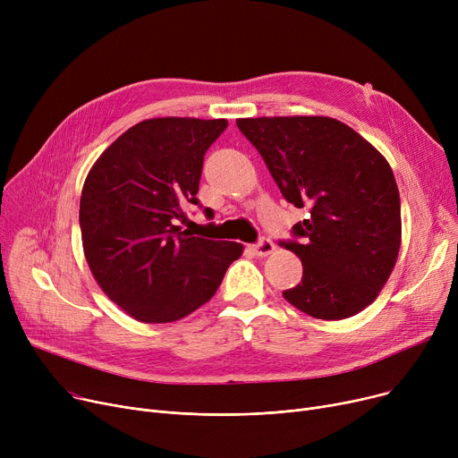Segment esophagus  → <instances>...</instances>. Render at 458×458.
I'll return each mask as SVG.
<instances>
[{
    "label": "esophagus",
    "mask_w": 458,
    "mask_h": 458,
    "mask_svg": "<svg viewBox=\"0 0 458 458\" xmlns=\"http://www.w3.org/2000/svg\"><path fill=\"white\" fill-rule=\"evenodd\" d=\"M252 249V252L256 254V256H269V254H273L275 252V243L271 242V239H266V237H263V239H259V242L256 243V245H252L250 247Z\"/></svg>",
    "instance_id": "obj_1"
}]
</instances>
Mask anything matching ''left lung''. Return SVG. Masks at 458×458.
Masks as SVG:
<instances>
[{"label":"left lung","instance_id":"left-lung-1","mask_svg":"<svg viewBox=\"0 0 458 458\" xmlns=\"http://www.w3.org/2000/svg\"><path fill=\"white\" fill-rule=\"evenodd\" d=\"M280 192L310 216L282 247L302 261L284 299L304 314L338 321L369 306L401 247V202L392 166L352 128L328 116L237 118Z\"/></svg>","mask_w":458,"mask_h":458}]
</instances>
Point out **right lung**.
Here are the masks:
<instances>
[{"label":"right lung","instance_id":"obj_1","mask_svg":"<svg viewBox=\"0 0 458 458\" xmlns=\"http://www.w3.org/2000/svg\"><path fill=\"white\" fill-rule=\"evenodd\" d=\"M228 126L215 118H150L120 135L87 174L80 226L92 276L142 323H171L206 304L243 245L178 226L208 148ZM208 211V208H206Z\"/></svg>","mask_w":458,"mask_h":458}]
</instances>
